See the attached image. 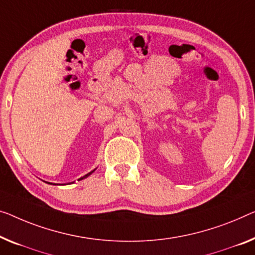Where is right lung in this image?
<instances>
[{
  "label": "right lung",
  "mask_w": 255,
  "mask_h": 255,
  "mask_svg": "<svg viewBox=\"0 0 255 255\" xmlns=\"http://www.w3.org/2000/svg\"><path fill=\"white\" fill-rule=\"evenodd\" d=\"M94 170H95V169H94ZM94 170H91V172H90V173H88V174H86V175H85V176H83V177H80V178H79V181H80V180H83V178H86V177H88V176L90 175V174H91V173H94ZM50 184H52V183H50Z\"/></svg>",
  "instance_id": "add662e5"
}]
</instances>
